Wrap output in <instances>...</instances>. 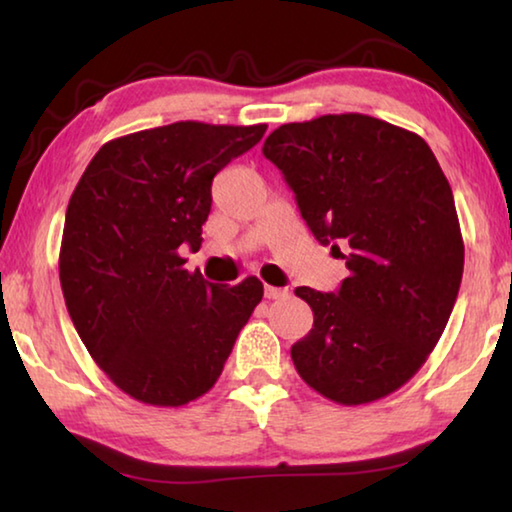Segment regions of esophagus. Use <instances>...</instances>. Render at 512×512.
Here are the masks:
<instances>
[{
	"mask_svg": "<svg viewBox=\"0 0 512 512\" xmlns=\"http://www.w3.org/2000/svg\"><path fill=\"white\" fill-rule=\"evenodd\" d=\"M264 296L268 298V300H277V298H284V296H289V289H277V287H264Z\"/></svg>",
	"mask_w": 512,
	"mask_h": 512,
	"instance_id": "34e87169",
	"label": "esophagus"
}]
</instances>
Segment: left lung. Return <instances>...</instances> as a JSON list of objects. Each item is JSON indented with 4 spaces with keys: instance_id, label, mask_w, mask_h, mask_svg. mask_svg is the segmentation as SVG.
Instances as JSON below:
<instances>
[{
    "instance_id": "1",
    "label": "left lung",
    "mask_w": 512,
    "mask_h": 512,
    "mask_svg": "<svg viewBox=\"0 0 512 512\" xmlns=\"http://www.w3.org/2000/svg\"><path fill=\"white\" fill-rule=\"evenodd\" d=\"M262 153L311 235L350 271L336 293L296 289L314 327L293 343V366L345 406L391 395L436 348L463 277L461 225L436 155L420 135L359 112L284 124Z\"/></svg>"
}]
</instances>
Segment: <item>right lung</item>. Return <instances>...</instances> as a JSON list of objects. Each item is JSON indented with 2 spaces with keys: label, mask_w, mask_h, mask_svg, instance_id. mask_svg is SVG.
I'll use <instances>...</instances> for the list:
<instances>
[{
  "label": "right lung",
  "mask_w": 512,
  "mask_h": 512,
  "mask_svg": "<svg viewBox=\"0 0 512 512\" xmlns=\"http://www.w3.org/2000/svg\"><path fill=\"white\" fill-rule=\"evenodd\" d=\"M266 124L203 121L103 144L69 198L60 287L97 366L133 400L183 406L216 384L264 296L257 277L212 284L178 248H201L212 180Z\"/></svg>",
  "instance_id": "add662e5"
}]
</instances>
